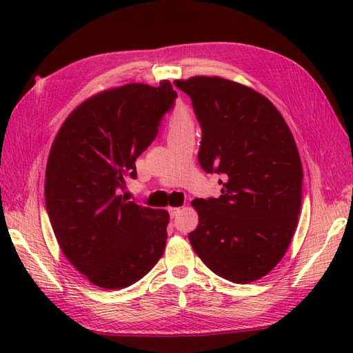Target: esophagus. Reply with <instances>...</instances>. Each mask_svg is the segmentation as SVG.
Here are the masks:
<instances>
[{
	"label": "esophagus",
	"instance_id": "obj_1",
	"mask_svg": "<svg viewBox=\"0 0 353 353\" xmlns=\"http://www.w3.org/2000/svg\"><path fill=\"white\" fill-rule=\"evenodd\" d=\"M179 212H181V208H169V215L172 216V218H174V216H176Z\"/></svg>",
	"mask_w": 353,
	"mask_h": 353
}]
</instances>
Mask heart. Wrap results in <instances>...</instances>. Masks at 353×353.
<instances>
[{
    "mask_svg": "<svg viewBox=\"0 0 353 353\" xmlns=\"http://www.w3.org/2000/svg\"><path fill=\"white\" fill-rule=\"evenodd\" d=\"M196 119L194 114L185 104H176L172 113L168 117V138H175L184 134L194 132Z\"/></svg>",
    "mask_w": 353,
    "mask_h": 353,
    "instance_id": "1",
    "label": "heart"
}]
</instances>
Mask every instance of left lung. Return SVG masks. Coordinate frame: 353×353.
I'll return each instance as SVG.
<instances>
[{
	"label": "left lung",
	"mask_w": 353,
	"mask_h": 353,
	"mask_svg": "<svg viewBox=\"0 0 353 353\" xmlns=\"http://www.w3.org/2000/svg\"><path fill=\"white\" fill-rule=\"evenodd\" d=\"M201 126L199 163L219 174L221 196L196 199L188 234L210 271L248 284L275 268L290 244L302 203L303 170L284 117L262 94L218 77L176 79Z\"/></svg>",
	"instance_id": "left-lung-1"
}]
</instances>
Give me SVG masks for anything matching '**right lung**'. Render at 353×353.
I'll list each match as a JSON object with an SVG mask.
<instances>
[{
  "label": "right lung",
  "instance_id": "right-lung-1",
  "mask_svg": "<svg viewBox=\"0 0 353 353\" xmlns=\"http://www.w3.org/2000/svg\"><path fill=\"white\" fill-rule=\"evenodd\" d=\"M178 94L172 83H126L92 95L63 122L46 170V206L68 261L101 288L141 280L166 245L169 213L128 201L126 178Z\"/></svg>",
  "mask_w": 353,
  "mask_h": 353
}]
</instances>
